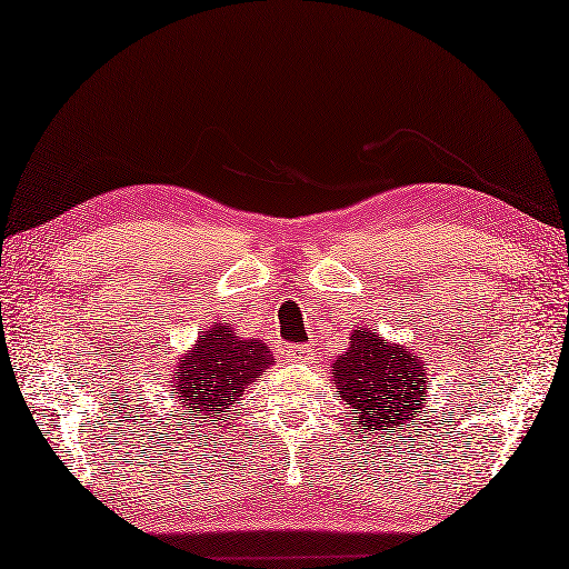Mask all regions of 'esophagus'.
I'll use <instances>...</instances> for the list:
<instances>
[{"instance_id":"1","label":"esophagus","mask_w":569,"mask_h":569,"mask_svg":"<svg viewBox=\"0 0 569 569\" xmlns=\"http://www.w3.org/2000/svg\"><path fill=\"white\" fill-rule=\"evenodd\" d=\"M286 356L293 362H308L315 356V351L308 343H290V346H286Z\"/></svg>"}]
</instances>
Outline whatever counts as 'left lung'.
<instances>
[{
    "mask_svg": "<svg viewBox=\"0 0 569 569\" xmlns=\"http://www.w3.org/2000/svg\"><path fill=\"white\" fill-rule=\"evenodd\" d=\"M333 377L341 399L353 409L351 428L366 432L403 430L418 426L426 370L416 353L387 343L377 331L356 329L351 346L333 362Z\"/></svg>",
    "mask_w": 569,
    "mask_h": 569,
    "instance_id": "1",
    "label": "left lung"
}]
</instances>
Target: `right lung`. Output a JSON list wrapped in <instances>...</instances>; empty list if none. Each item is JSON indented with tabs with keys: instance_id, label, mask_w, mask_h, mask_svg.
<instances>
[{
	"instance_id": "1",
	"label": "right lung",
	"mask_w": 569,
	"mask_h": 569,
	"mask_svg": "<svg viewBox=\"0 0 569 569\" xmlns=\"http://www.w3.org/2000/svg\"><path fill=\"white\" fill-rule=\"evenodd\" d=\"M273 366L269 346L244 339L232 325H216L180 360L170 397L178 399L187 416H226L232 399H238L254 377ZM187 420V418H184Z\"/></svg>"
}]
</instances>
